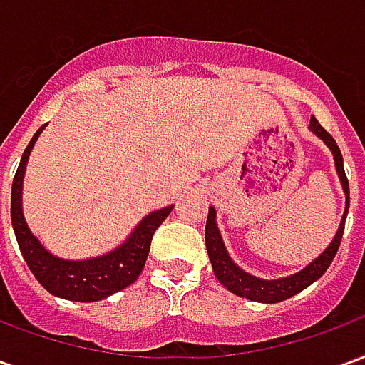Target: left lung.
I'll return each mask as SVG.
<instances>
[{"mask_svg":"<svg viewBox=\"0 0 365 365\" xmlns=\"http://www.w3.org/2000/svg\"><path fill=\"white\" fill-rule=\"evenodd\" d=\"M311 133L321 138L322 143L327 144L334 156V166H336V174L342 183V190L346 195V209L342 215V221L338 225V230L334 238L330 240V245L322 250L311 264H307L305 268L297 272V274L287 275V277H279V279H262L256 275L248 274L245 269L237 266L232 258L227 252V246L222 242L221 230L217 227V211L215 207H209V215H207V227H205V246L207 254H209V260L213 266V272L217 275V279L238 297H246L250 301H258V303H279L285 299L297 295L299 291L307 289L313 282H317L327 269H329L330 262L336 256L338 246L344 235V222L346 215H348V207H350V187H348V178L344 172V160L340 154L336 140L319 125V120L311 117L309 123Z\"/></svg>","mask_w":365,"mask_h":365,"instance_id":"8db88e82","label":"left lung"}]
</instances>
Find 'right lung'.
Here are the masks:
<instances>
[{
  "label": "right lung",
  "instance_id": "1",
  "mask_svg": "<svg viewBox=\"0 0 365 365\" xmlns=\"http://www.w3.org/2000/svg\"><path fill=\"white\" fill-rule=\"evenodd\" d=\"M46 127V125H44ZM41 127L31 138V143L21 156L19 168L15 172L11 185V225L15 237L19 242L21 254L27 262L29 269L33 272L36 282L54 297L80 301V303H93L109 297L117 291L125 289L143 272L154 230L164 222L172 213L174 205H168L158 211H152L138 222L128 238L115 250L96 258L86 260H66L48 252L43 242L31 232L25 215H23V178L27 170L29 156L35 146L36 138L43 133Z\"/></svg>",
  "mask_w": 365,
  "mask_h": 365
}]
</instances>
